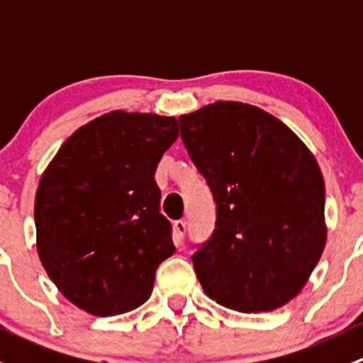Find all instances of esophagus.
Segmentation results:
<instances>
[{
  "instance_id": "obj_1",
  "label": "esophagus",
  "mask_w": 363,
  "mask_h": 363,
  "mask_svg": "<svg viewBox=\"0 0 363 363\" xmlns=\"http://www.w3.org/2000/svg\"><path fill=\"white\" fill-rule=\"evenodd\" d=\"M186 228H188V225H186L184 219H179V221L174 223V235H175V242H181L182 239H184L186 235Z\"/></svg>"
}]
</instances>
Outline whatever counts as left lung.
<instances>
[{
	"mask_svg": "<svg viewBox=\"0 0 363 363\" xmlns=\"http://www.w3.org/2000/svg\"><path fill=\"white\" fill-rule=\"evenodd\" d=\"M188 155L216 202V228L193 255L203 291L240 313L300 294L327 242L318 161L277 117L216 101L179 117Z\"/></svg>",
	"mask_w": 363,
	"mask_h": 363,
	"instance_id": "1",
	"label": "left lung"
}]
</instances>
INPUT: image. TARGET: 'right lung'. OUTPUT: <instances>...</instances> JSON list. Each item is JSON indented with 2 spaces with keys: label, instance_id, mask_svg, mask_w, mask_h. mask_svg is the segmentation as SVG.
I'll return each mask as SVG.
<instances>
[{
  "label": "right lung",
  "instance_id": "add662e5",
  "mask_svg": "<svg viewBox=\"0 0 363 363\" xmlns=\"http://www.w3.org/2000/svg\"><path fill=\"white\" fill-rule=\"evenodd\" d=\"M177 119L113 111L80 126L40 179L36 250L52 283L79 309L116 316L151 296L174 255L155 181Z\"/></svg>",
  "mask_w": 363,
  "mask_h": 363
}]
</instances>
